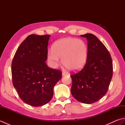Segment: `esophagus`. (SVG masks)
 Listing matches in <instances>:
<instances>
[{
	"label": "esophagus",
	"instance_id": "obj_1",
	"mask_svg": "<svg viewBox=\"0 0 125 125\" xmlns=\"http://www.w3.org/2000/svg\"><path fill=\"white\" fill-rule=\"evenodd\" d=\"M68 75V73H62V76H65V75Z\"/></svg>",
	"mask_w": 125,
	"mask_h": 125
}]
</instances>
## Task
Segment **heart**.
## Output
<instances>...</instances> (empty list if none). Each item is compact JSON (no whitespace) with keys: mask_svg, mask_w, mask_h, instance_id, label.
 Returning a JSON list of instances; mask_svg holds the SVG:
<instances>
[{"mask_svg":"<svg viewBox=\"0 0 125 125\" xmlns=\"http://www.w3.org/2000/svg\"><path fill=\"white\" fill-rule=\"evenodd\" d=\"M88 55L86 43L81 39L67 37L58 40L48 52L47 59L52 68L58 67L61 58L62 64L71 71H77L84 67Z\"/></svg>","mask_w":125,"mask_h":125,"instance_id":"b5f03b06","label":"heart"}]
</instances>
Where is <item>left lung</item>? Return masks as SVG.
Returning a JSON list of instances; mask_svg holds the SVG:
<instances>
[{
	"label": "left lung",
	"instance_id": "obj_1",
	"mask_svg": "<svg viewBox=\"0 0 125 125\" xmlns=\"http://www.w3.org/2000/svg\"><path fill=\"white\" fill-rule=\"evenodd\" d=\"M81 36L87 39L88 55L83 68L70 75L71 92L79 102L90 104L107 93L113 76L112 60L104 44L94 35Z\"/></svg>",
	"mask_w": 125,
	"mask_h": 125
}]
</instances>
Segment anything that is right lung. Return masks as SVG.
Wrapping results in <instances>:
<instances>
[{
    "mask_svg": "<svg viewBox=\"0 0 125 125\" xmlns=\"http://www.w3.org/2000/svg\"><path fill=\"white\" fill-rule=\"evenodd\" d=\"M50 36H28L12 60L13 86L21 99L32 106L48 103L53 96L54 86L62 78L61 70L48 67L46 63Z\"/></svg>",
    "mask_w": 125,
    "mask_h": 125,
    "instance_id": "1",
    "label": "right lung"
}]
</instances>
